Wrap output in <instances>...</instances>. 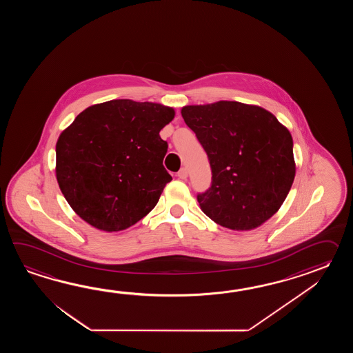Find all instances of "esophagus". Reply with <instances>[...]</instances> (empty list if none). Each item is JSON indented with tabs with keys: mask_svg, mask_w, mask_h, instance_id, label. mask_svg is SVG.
Here are the masks:
<instances>
[{
	"mask_svg": "<svg viewBox=\"0 0 353 353\" xmlns=\"http://www.w3.org/2000/svg\"><path fill=\"white\" fill-rule=\"evenodd\" d=\"M188 176V172H187V168H181L180 169L179 172H178V178L181 180H185L187 179Z\"/></svg>",
	"mask_w": 353,
	"mask_h": 353,
	"instance_id": "obj_1",
	"label": "esophagus"
}]
</instances>
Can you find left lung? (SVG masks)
<instances>
[{
  "mask_svg": "<svg viewBox=\"0 0 353 353\" xmlns=\"http://www.w3.org/2000/svg\"><path fill=\"white\" fill-rule=\"evenodd\" d=\"M181 116L210 160V187L196 194L217 225L248 231L272 217L293 185V139L272 113L219 101L185 105Z\"/></svg>",
  "mask_w": 353,
  "mask_h": 353,
  "instance_id": "left-lung-1",
  "label": "left lung"
}]
</instances>
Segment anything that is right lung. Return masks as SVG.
I'll return each instance as SVG.
<instances>
[{
	"label": "right lung",
	"mask_w": 353,
	"mask_h": 353,
	"mask_svg": "<svg viewBox=\"0 0 353 353\" xmlns=\"http://www.w3.org/2000/svg\"><path fill=\"white\" fill-rule=\"evenodd\" d=\"M174 114L159 103L113 99L75 117L57 143V179L79 217L112 232L157 205L172 180L163 165L168 143L159 132Z\"/></svg>",
	"instance_id": "add662e5"
}]
</instances>
